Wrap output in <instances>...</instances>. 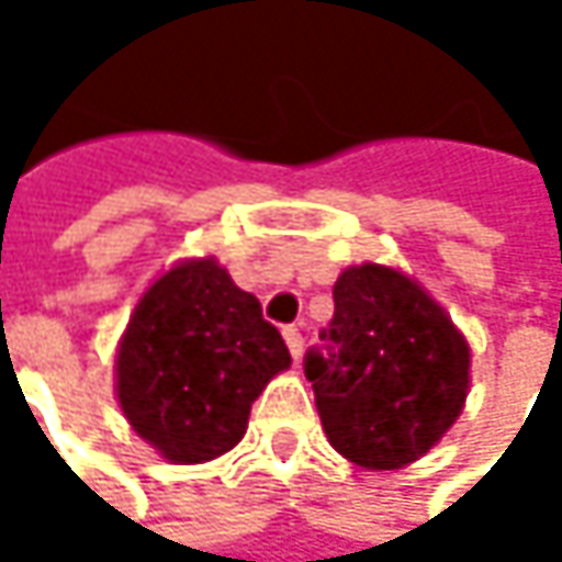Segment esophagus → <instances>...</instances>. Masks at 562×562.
Here are the masks:
<instances>
[{
	"instance_id": "obj_1",
	"label": "esophagus",
	"mask_w": 562,
	"mask_h": 562,
	"mask_svg": "<svg viewBox=\"0 0 562 562\" xmlns=\"http://www.w3.org/2000/svg\"><path fill=\"white\" fill-rule=\"evenodd\" d=\"M282 338H285V348H289L292 361H299V358H302V331H299L295 325H285V328H282Z\"/></svg>"
}]
</instances>
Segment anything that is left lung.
<instances>
[{
    "mask_svg": "<svg viewBox=\"0 0 562 562\" xmlns=\"http://www.w3.org/2000/svg\"><path fill=\"white\" fill-rule=\"evenodd\" d=\"M331 295L335 315L302 361L328 442L374 472L416 462L462 413V331L416 282L378 263L345 270Z\"/></svg>",
    "mask_w": 562,
    "mask_h": 562,
    "instance_id": "obj_1",
    "label": "left lung"
}]
</instances>
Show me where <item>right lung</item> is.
<instances>
[{"mask_svg":"<svg viewBox=\"0 0 562 562\" xmlns=\"http://www.w3.org/2000/svg\"><path fill=\"white\" fill-rule=\"evenodd\" d=\"M289 364L257 295L214 260H191L139 299L116 358V393L149 446L191 465L244 439L250 403Z\"/></svg>","mask_w":562,"mask_h":562,"instance_id":"obj_1","label":"right lung"}]
</instances>
